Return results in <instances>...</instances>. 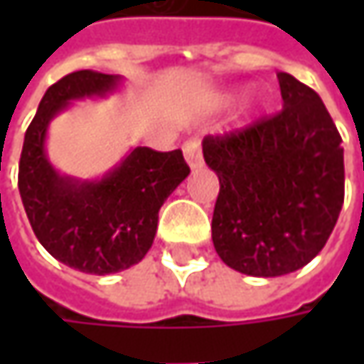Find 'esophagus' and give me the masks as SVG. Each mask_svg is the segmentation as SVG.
Wrapping results in <instances>:
<instances>
[{"mask_svg": "<svg viewBox=\"0 0 364 364\" xmlns=\"http://www.w3.org/2000/svg\"><path fill=\"white\" fill-rule=\"evenodd\" d=\"M182 151H184V158H186V164L190 166V170H198L203 168V151H200V141L198 139H188L184 146H182Z\"/></svg>", "mask_w": 364, "mask_h": 364, "instance_id": "1", "label": "esophagus"}]
</instances>
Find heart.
Masks as SVG:
<instances>
[{
    "label": "heart",
    "mask_w": 364,
    "mask_h": 364,
    "mask_svg": "<svg viewBox=\"0 0 364 364\" xmlns=\"http://www.w3.org/2000/svg\"><path fill=\"white\" fill-rule=\"evenodd\" d=\"M245 95L243 89H229V91L220 92L217 99V103L220 107H229L232 103H237L241 97ZM261 101H263V92L259 91V89H253L251 92H247V97H245L243 107H241V123H247V121L251 119L255 113L259 111V107H261Z\"/></svg>",
    "instance_id": "b5f03b06"
}]
</instances>
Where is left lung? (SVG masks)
Wrapping results in <instances>:
<instances>
[{
  "mask_svg": "<svg viewBox=\"0 0 364 364\" xmlns=\"http://www.w3.org/2000/svg\"><path fill=\"white\" fill-rule=\"evenodd\" d=\"M284 109L249 129L206 137L218 176L213 243L231 269L253 277L298 272L322 251L344 200V149L322 99L277 73Z\"/></svg>",
  "mask_w": 364,
  "mask_h": 364,
  "instance_id": "left-lung-1",
  "label": "left lung"
}]
</instances>
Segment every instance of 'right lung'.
Wrapping results in <instances>:
<instances>
[{
  "mask_svg": "<svg viewBox=\"0 0 364 364\" xmlns=\"http://www.w3.org/2000/svg\"><path fill=\"white\" fill-rule=\"evenodd\" d=\"M121 75L77 70L44 92L20 158L21 203L38 241L60 263L92 275L129 269L151 249L161 204L190 174L180 149L132 147L101 178L63 174L48 158V127L75 101L105 99Z\"/></svg>",
  "mask_w": 364,
  "mask_h": 364,
  "instance_id": "right-lung-1",
  "label": "right lung"
}]
</instances>
